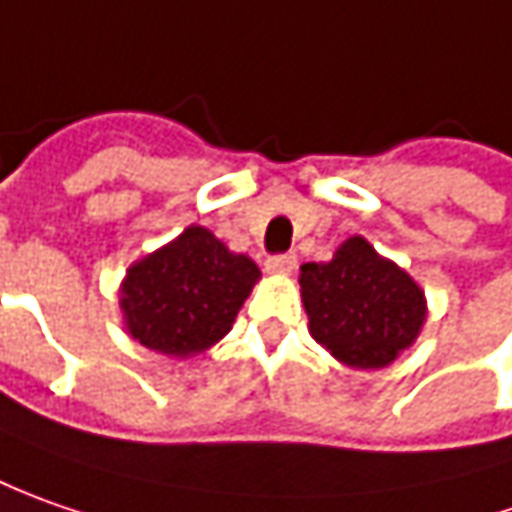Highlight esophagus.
Returning <instances> with one entry per match:
<instances>
[{"instance_id": "obj_1", "label": "esophagus", "mask_w": 512, "mask_h": 512, "mask_svg": "<svg viewBox=\"0 0 512 512\" xmlns=\"http://www.w3.org/2000/svg\"><path fill=\"white\" fill-rule=\"evenodd\" d=\"M297 269V257L294 255H274L266 260V272L269 274H291Z\"/></svg>"}]
</instances>
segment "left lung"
Returning a JSON list of instances; mask_svg holds the SVG:
<instances>
[{
	"instance_id": "8db88e82",
	"label": "left lung",
	"mask_w": 512,
	"mask_h": 512,
	"mask_svg": "<svg viewBox=\"0 0 512 512\" xmlns=\"http://www.w3.org/2000/svg\"><path fill=\"white\" fill-rule=\"evenodd\" d=\"M300 297L311 337L357 371L394 365L428 320L422 286L362 235L343 240L328 263H303Z\"/></svg>"
}]
</instances>
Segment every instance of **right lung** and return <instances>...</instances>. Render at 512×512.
I'll return each mask as SVG.
<instances>
[{
    "label": "right lung",
    "instance_id": "add662e5",
    "mask_svg": "<svg viewBox=\"0 0 512 512\" xmlns=\"http://www.w3.org/2000/svg\"><path fill=\"white\" fill-rule=\"evenodd\" d=\"M257 280L252 257L232 252L206 226H186L127 269L118 289L121 323L138 345L189 360L232 331Z\"/></svg>",
    "mask_w": 512,
    "mask_h": 512
}]
</instances>
